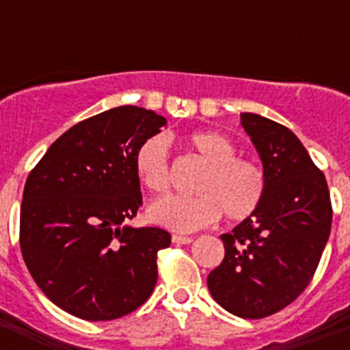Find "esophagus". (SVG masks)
<instances>
[{
    "label": "esophagus",
    "instance_id": "1",
    "mask_svg": "<svg viewBox=\"0 0 350 350\" xmlns=\"http://www.w3.org/2000/svg\"><path fill=\"white\" fill-rule=\"evenodd\" d=\"M172 242L177 243V245H187V243L193 242V237H182V234H173Z\"/></svg>",
    "mask_w": 350,
    "mask_h": 350
}]
</instances>
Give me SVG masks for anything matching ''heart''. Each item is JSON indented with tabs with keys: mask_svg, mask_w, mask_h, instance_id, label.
Returning <instances> with one entry per match:
<instances>
[{
	"mask_svg": "<svg viewBox=\"0 0 350 350\" xmlns=\"http://www.w3.org/2000/svg\"><path fill=\"white\" fill-rule=\"evenodd\" d=\"M191 147L206 163L196 182V196H166L148 206V219L168 230L191 233L213 224L224 213L231 222L254 215L267 194V177L258 161L237 156L228 135L213 129L193 131ZM133 168L145 189L165 194L170 189V148L165 135H150L133 154Z\"/></svg>",
	"mask_w": 350,
	"mask_h": 350,
	"instance_id": "obj_1",
	"label": "heart"
}]
</instances>
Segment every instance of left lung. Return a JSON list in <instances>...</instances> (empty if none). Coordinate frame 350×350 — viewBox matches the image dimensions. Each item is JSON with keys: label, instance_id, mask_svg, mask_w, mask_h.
<instances>
[{"label": "left lung", "instance_id": "8db88e82", "mask_svg": "<svg viewBox=\"0 0 350 350\" xmlns=\"http://www.w3.org/2000/svg\"><path fill=\"white\" fill-rule=\"evenodd\" d=\"M267 177L261 206L222 234L224 259L206 284L213 299L243 319H262L307 289L332 231L333 208L324 173L286 126L242 113Z\"/></svg>", "mask_w": 350, "mask_h": 350}]
</instances>
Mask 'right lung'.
I'll list each match as a JSON object with an SVG mask.
<instances>
[{"label":"right lung","instance_id":"add662e5","mask_svg":"<svg viewBox=\"0 0 350 350\" xmlns=\"http://www.w3.org/2000/svg\"><path fill=\"white\" fill-rule=\"evenodd\" d=\"M166 119L117 107L63 133L27 175L21 250L43 295L83 321L137 310L157 282V252L172 243L161 228L126 222L144 205L133 154Z\"/></svg>","mask_w":350,"mask_h":350}]
</instances>
